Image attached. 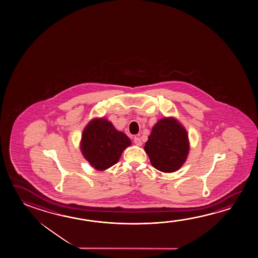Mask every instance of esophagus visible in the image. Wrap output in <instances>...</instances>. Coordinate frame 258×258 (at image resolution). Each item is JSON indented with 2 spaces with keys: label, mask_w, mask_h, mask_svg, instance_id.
Instances as JSON below:
<instances>
[{
  "label": "esophagus",
  "mask_w": 258,
  "mask_h": 258,
  "mask_svg": "<svg viewBox=\"0 0 258 258\" xmlns=\"http://www.w3.org/2000/svg\"><path fill=\"white\" fill-rule=\"evenodd\" d=\"M134 142H135V144L137 145V146H141L143 143H142V141H141L140 137H135V139H134Z\"/></svg>",
  "instance_id": "34e87169"
}]
</instances>
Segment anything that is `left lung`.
<instances>
[{"label": "left lung", "instance_id": "1", "mask_svg": "<svg viewBox=\"0 0 258 258\" xmlns=\"http://www.w3.org/2000/svg\"><path fill=\"white\" fill-rule=\"evenodd\" d=\"M144 150L155 169L165 173L174 172L188 158V132L176 118H162L153 127Z\"/></svg>", "mask_w": 258, "mask_h": 258}]
</instances>
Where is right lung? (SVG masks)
<instances>
[{
    "instance_id": "add662e5",
    "label": "right lung",
    "mask_w": 258,
    "mask_h": 258,
    "mask_svg": "<svg viewBox=\"0 0 258 258\" xmlns=\"http://www.w3.org/2000/svg\"><path fill=\"white\" fill-rule=\"evenodd\" d=\"M131 144L129 137L116 130L106 118L96 117L84 128L80 151L93 168L105 170L117 163L122 152Z\"/></svg>"
}]
</instances>
